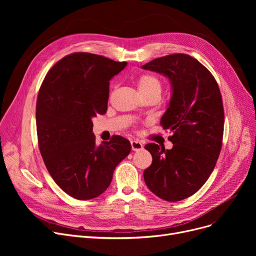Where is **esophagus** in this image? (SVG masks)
Here are the masks:
<instances>
[{
	"label": "esophagus",
	"instance_id": "34e87169",
	"mask_svg": "<svg viewBox=\"0 0 256 256\" xmlns=\"http://www.w3.org/2000/svg\"><path fill=\"white\" fill-rule=\"evenodd\" d=\"M130 145H132V150H134V152H139V150H143V144L139 141L134 140L130 142Z\"/></svg>",
	"mask_w": 256,
	"mask_h": 256
}]
</instances>
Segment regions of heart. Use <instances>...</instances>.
Masks as SVG:
<instances>
[{
  "label": "heart",
  "instance_id": "obj_1",
  "mask_svg": "<svg viewBox=\"0 0 256 256\" xmlns=\"http://www.w3.org/2000/svg\"><path fill=\"white\" fill-rule=\"evenodd\" d=\"M137 85H138L140 94L150 93V92H154L160 94V87H162L160 80L152 74L141 76L137 80Z\"/></svg>",
  "mask_w": 256,
  "mask_h": 256
}]
</instances>
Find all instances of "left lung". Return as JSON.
Segmentation results:
<instances>
[{
    "mask_svg": "<svg viewBox=\"0 0 256 256\" xmlns=\"http://www.w3.org/2000/svg\"><path fill=\"white\" fill-rule=\"evenodd\" d=\"M142 68L169 80L171 98L160 124L172 132L173 144L171 150L145 145L152 163L144 170V180L158 197L180 201L204 184L219 158L224 130L220 89L208 70L186 54L156 58Z\"/></svg>",
    "mask_w": 256,
    "mask_h": 256,
    "instance_id": "8db88e82",
    "label": "left lung"
}]
</instances>
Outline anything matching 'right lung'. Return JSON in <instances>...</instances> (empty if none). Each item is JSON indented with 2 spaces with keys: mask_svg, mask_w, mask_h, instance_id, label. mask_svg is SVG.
I'll return each mask as SVG.
<instances>
[{
  "mask_svg": "<svg viewBox=\"0 0 256 256\" xmlns=\"http://www.w3.org/2000/svg\"><path fill=\"white\" fill-rule=\"evenodd\" d=\"M128 65L89 52L64 57L48 72L36 104L40 154L55 182L70 196L88 200L110 186L132 145L124 137L96 144L92 118L108 109L110 80Z\"/></svg>",
  "mask_w": 256,
  "mask_h": 256,
  "instance_id": "obj_1",
  "label": "right lung"
}]
</instances>
